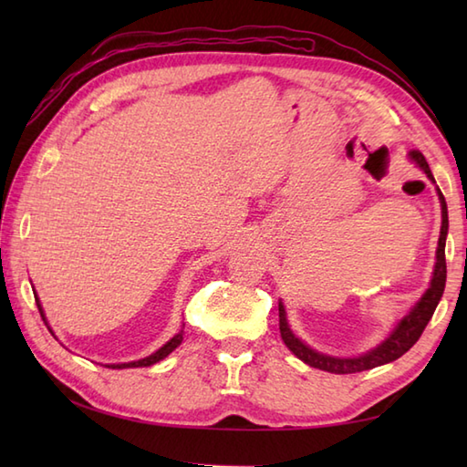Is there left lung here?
Masks as SVG:
<instances>
[{"label": "left lung", "mask_w": 467, "mask_h": 467, "mask_svg": "<svg viewBox=\"0 0 467 467\" xmlns=\"http://www.w3.org/2000/svg\"><path fill=\"white\" fill-rule=\"evenodd\" d=\"M408 156H410V161L418 166L420 171H423V174L435 184V178L430 171V164H428V161H425V156L420 150H411ZM435 191H438V198L441 204V228H440V241H438V251H435V266H433L430 286L420 296V301L401 317L398 325L393 327V331L387 335L381 343H377L375 347H371L369 351H365L357 357H335V355H327V353L317 351L295 335V331L289 325V319H286L285 305H283V301H279L281 337H283L285 345L289 347V351L299 357L303 363L315 367V369L329 371V373H337V375L359 373V371L373 369V367H379V365L400 359L403 353H408L411 347L418 343V339L425 329V325H428L433 317L435 306H438V303L441 301V295L445 289V276H448V269H445V239H448V228H450L448 204H445V198L438 186H435Z\"/></svg>", "instance_id": "left-lung-1"}]
</instances>
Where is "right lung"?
<instances>
[{"label":"right lung","mask_w":467,"mask_h":467,"mask_svg":"<svg viewBox=\"0 0 467 467\" xmlns=\"http://www.w3.org/2000/svg\"><path fill=\"white\" fill-rule=\"evenodd\" d=\"M34 296H36V303H37V309H39V315H42V319H44V323L47 325V319H46V313H44V309H42V303H39V299H37V293H34ZM47 329H49V325H47ZM182 329H184V325H182ZM178 331L171 341H166L161 349L158 351H154L152 355H148V357H144V359H138V361H128V363H108L106 367L108 369H130V367H150V365H154V363H158V361H162L164 357H168L171 355L178 345L182 343V337H184V331ZM49 333L54 335V331L49 329ZM56 337V335H54Z\"/></svg>","instance_id":"add662e5"}]
</instances>
